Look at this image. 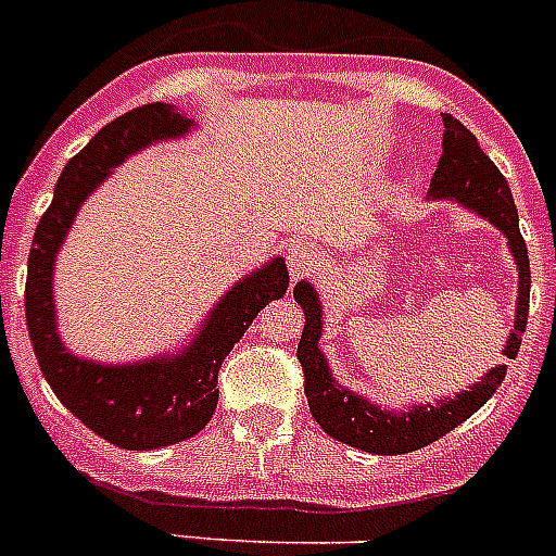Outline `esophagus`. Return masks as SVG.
<instances>
[{"mask_svg":"<svg viewBox=\"0 0 556 556\" xmlns=\"http://www.w3.org/2000/svg\"><path fill=\"white\" fill-rule=\"evenodd\" d=\"M316 260H319V254H316V249L311 242H293L291 249H288V270H291V277H307V274L316 268Z\"/></svg>","mask_w":556,"mask_h":556,"instance_id":"esophagus-1","label":"esophagus"}]
</instances>
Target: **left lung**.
<instances>
[{
    "instance_id": "1",
    "label": "left lung",
    "mask_w": 556,
    "mask_h": 556,
    "mask_svg": "<svg viewBox=\"0 0 556 556\" xmlns=\"http://www.w3.org/2000/svg\"><path fill=\"white\" fill-rule=\"evenodd\" d=\"M429 200H455L478 217L492 223L508 240V251L517 265V307L515 328L503 344V356L511 358L520 350V336L529 319V251H526L520 223H517V206L508 191L506 177L489 161L480 149L478 138L460 124L458 118L444 115V152L438 161V169L429 184ZM293 300L305 311V328H302L300 356L302 372H305V395L311 415L325 432L348 446H356L372 455H404L444 438L450 429L464 424L469 415L478 413L494 395V390L506 379V365H497L478 381L466 387L452 399H438L435 404H413L404 409L381 407L367 395H358L336 381L330 372L328 358L321 353V300L316 288L302 279L293 288Z\"/></svg>"
}]
</instances>
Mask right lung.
<instances>
[{
  "instance_id": "add662e5",
  "label": "right lung",
  "mask_w": 556,
  "mask_h": 556,
  "mask_svg": "<svg viewBox=\"0 0 556 556\" xmlns=\"http://www.w3.org/2000/svg\"><path fill=\"white\" fill-rule=\"evenodd\" d=\"M194 129L172 104H143L98 129L76 157H70L41 214L27 256L25 316L41 376L78 421L121 450H163L198 435L217 407V372L256 314L288 291L282 256L260 265L228 288L177 353L106 365L76 356L59 336L53 300L55 256L67 240L78 208L129 155Z\"/></svg>"
}]
</instances>
